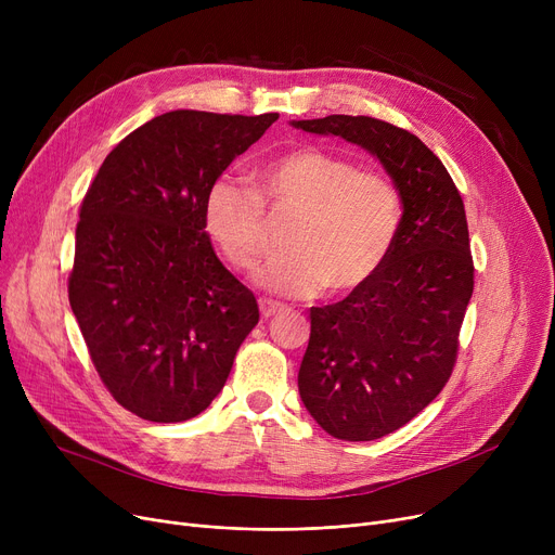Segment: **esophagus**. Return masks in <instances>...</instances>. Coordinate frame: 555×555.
Segmentation results:
<instances>
[{"instance_id": "obj_1", "label": "esophagus", "mask_w": 555, "mask_h": 555, "mask_svg": "<svg viewBox=\"0 0 555 555\" xmlns=\"http://www.w3.org/2000/svg\"><path fill=\"white\" fill-rule=\"evenodd\" d=\"M281 310H283V306H281V304H274V301H266V299L260 301V317H262V319H270V317L279 314Z\"/></svg>"}]
</instances>
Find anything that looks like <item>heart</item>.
<instances>
[{"label": "heart", "instance_id": "b5f03b06", "mask_svg": "<svg viewBox=\"0 0 555 555\" xmlns=\"http://www.w3.org/2000/svg\"><path fill=\"white\" fill-rule=\"evenodd\" d=\"M256 191L218 178L204 193L207 233L231 268L251 272L268 245V218L297 214L287 256L270 260L258 283L274 295L312 299L331 287L346 297L369 285L396 247L402 222L398 186L344 155L297 145L254 172Z\"/></svg>", "mask_w": 555, "mask_h": 555}]
</instances>
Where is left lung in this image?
Returning <instances> with one entry per match:
<instances>
[{"instance_id": "8db88e82", "label": "left lung", "mask_w": 555, "mask_h": 555, "mask_svg": "<svg viewBox=\"0 0 555 555\" xmlns=\"http://www.w3.org/2000/svg\"><path fill=\"white\" fill-rule=\"evenodd\" d=\"M335 134L383 162L402 197L396 247L369 285L310 308L299 393L341 441H375L418 416L450 380L475 289L468 220L448 168L427 145L371 116L293 121Z\"/></svg>"}]
</instances>
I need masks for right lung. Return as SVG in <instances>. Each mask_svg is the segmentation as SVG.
I'll return each mask as SVG.
<instances>
[{
	"instance_id": "right-lung-1",
	"label": "right lung",
	"mask_w": 555,
	"mask_h": 555,
	"mask_svg": "<svg viewBox=\"0 0 555 555\" xmlns=\"http://www.w3.org/2000/svg\"><path fill=\"white\" fill-rule=\"evenodd\" d=\"M276 119L155 116L114 145L82 197L69 304L105 389L143 421L207 410L258 324L256 297L211 247L202 204Z\"/></svg>"
}]
</instances>
